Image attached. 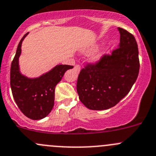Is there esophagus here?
Listing matches in <instances>:
<instances>
[{
  "label": "esophagus",
  "instance_id": "esophagus-1",
  "mask_svg": "<svg viewBox=\"0 0 156 156\" xmlns=\"http://www.w3.org/2000/svg\"><path fill=\"white\" fill-rule=\"evenodd\" d=\"M75 69L77 71V72H80V70H81V66H80V65H78V64L75 65Z\"/></svg>",
  "mask_w": 156,
  "mask_h": 156
}]
</instances>
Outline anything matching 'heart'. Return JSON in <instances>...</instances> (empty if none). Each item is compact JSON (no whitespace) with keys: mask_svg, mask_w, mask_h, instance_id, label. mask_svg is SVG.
<instances>
[{"mask_svg":"<svg viewBox=\"0 0 156 156\" xmlns=\"http://www.w3.org/2000/svg\"><path fill=\"white\" fill-rule=\"evenodd\" d=\"M96 45H93V46H91V47H90L88 49H87V50H85V51H84V53H91V52L93 51V50H94V49L96 48ZM102 55H103V53H96L95 55H94V56H93V57H92V59L94 61H98L99 59H100V58H101V56H102Z\"/></svg>","mask_w":156,"mask_h":156,"instance_id":"1","label":"heart"}]
</instances>
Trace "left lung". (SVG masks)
Wrapping results in <instances>:
<instances>
[{"label":"left lung","instance_id":"obj_1","mask_svg":"<svg viewBox=\"0 0 156 156\" xmlns=\"http://www.w3.org/2000/svg\"><path fill=\"white\" fill-rule=\"evenodd\" d=\"M120 44L98 62L88 63L80 72L77 91L81 103L92 110L113 107L129 93L140 70L138 47L134 36L119 28Z\"/></svg>","mask_w":156,"mask_h":156}]
</instances>
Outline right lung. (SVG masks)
Masks as SVG:
<instances>
[{
    "instance_id": "1",
    "label": "right lung",
    "mask_w": 156,
    "mask_h": 156,
    "mask_svg": "<svg viewBox=\"0 0 156 156\" xmlns=\"http://www.w3.org/2000/svg\"><path fill=\"white\" fill-rule=\"evenodd\" d=\"M17 47L10 68V87L12 97L20 111L32 120H39L48 115L54 105L55 88L64 74L72 66L57 65L54 68L36 78H29L22 75L19 67L23 41Z\"/></svg>"
}]
</instances>
